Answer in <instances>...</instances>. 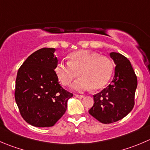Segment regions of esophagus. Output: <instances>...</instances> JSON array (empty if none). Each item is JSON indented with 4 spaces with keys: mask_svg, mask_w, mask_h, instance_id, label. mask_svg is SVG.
Segmentation results:
<instances>
[{
    "mask_svg": "<svg viewBox=\"0 0 150 150\" xmlns=\"http://www.w3.org/2000/svg\"><path fill=\"white\" fill-rule=\"evenodd\" d=\"M75 97H78V98H79V99H82V98H83L84 96L83 95H79V94H75Z\"/></svg>",
    "mask_w": 150,
    "mask_h": 150,
    "instance_id": "esophagus-1",
    "label": "esophagus"
}]
</instances>
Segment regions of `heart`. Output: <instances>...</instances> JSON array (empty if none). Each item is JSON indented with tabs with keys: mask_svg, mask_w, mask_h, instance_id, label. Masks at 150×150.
<instances>
[{
	"mask_svg": "<svg viewBox=\"0 0 150 150\" xmlns=\"http://www.w3.org/2000/svg\"><path fill=\"white\" fill-rule=\"evenodd\" d=\"M54 70L64 86L70 85L78 72L80 78L74 83L72 89L83 91L92 88L97 91L108 83L114 72V64L106 56L81 50L69 54V62H58Z\"/></svg>",
	"mask_w": 150,
	"mask_h": 150,
	"instance_id": "1",
	"label": "heart"
}]
</instances>
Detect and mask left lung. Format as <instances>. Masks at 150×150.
Returning a JSON list of instances; mask_svg holds the SVG:
<instances>
[{"label": "left lung", "instance_id": "1", "mask_svg": "<svg viewBox=\"0 0 150 150\" xmlns=\"http://www.w3.org/2000/svg\"><path fill=\"white\" fill-rule=\"evenodd\" d=\"M110 57L116 65L111 83L94 94V105L88 113L103 124L119 121L127 115L134 106L137 77L130 61L123 55L111 52Z\"/></svg>", "mask_w": 150, "mask_h": 150}]
</instances>
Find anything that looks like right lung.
<instances>
[{
	"mask_svg": "<svg viewBox=\"0 0 150 150\" xmlns=\"http://www.w3.org/2000/svg\"><path fill=\"white\" fill-rule=\"evenodd\" d=\"M55 48L44 47L27 58L18 69L15 101L22 117L38 127H52L64 114L73 94L59 84Z\"/></svg>",
	"mask_w": 150,
	"mask_h": 150,
	"instance_id": "obj_1",
	"label": "right lung"
}]
</instances>
